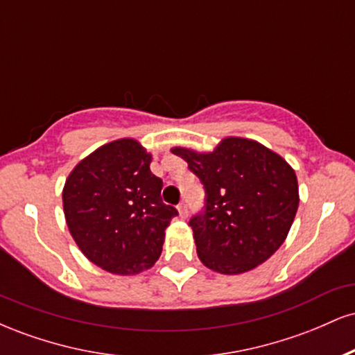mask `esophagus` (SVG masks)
<instances>
[{"label": "esophagus", "mask_w": 355, "mask_h": 355, "mask_svg": "<svg viewBox=\"0 0 355 355\" xmlns=\"http://www.w3.org/2000/svg\"><path fill=\"white\" fill-rule=\"evenodd\" d=\"M177 209H178V214H180L182 218H185L187 215H189V207H187V203H180Z\"/></svg>", "instance_id": "1"}]
</instances>
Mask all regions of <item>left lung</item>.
<instances>
[{
  "label": "left lung",
  "instance_id": "8db88e82",
  "mask_svg": "<svg viewBox=\"0 0 355 355\" xmlns=\"http://www.w3.org/2000/svg\"><path fill=\"white\" fill-rule=\"evenodd\" d=\"M200 178L205 210L190 218L198 259L220 274L252 270L287 239L297 209L294 168L255 140L227 137L214 152L175 146Z\"/></svg>",
  "mask_w": 355,
  "mask_h": 355
}]
</instances>
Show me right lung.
Segmentation results:
<instances>
[{
  "instance_id": "add662e5",
  "label": "right lung",
  "mask_w": 355,
  "mask_h": 355,
  "mask_svg": "<svg viewBox=\"0 0 355 355\" xmlns=\"http://www.w3.org/2000/svg\"><path fill=\"white\" fill-rule=\"evenodd\" d=\"M152 155L133 138L100 146L80 162L63 187V211L83 255L116 275L153 267L165 230L178 211L162 202Z\"/></svg>"
}]
</instances>
